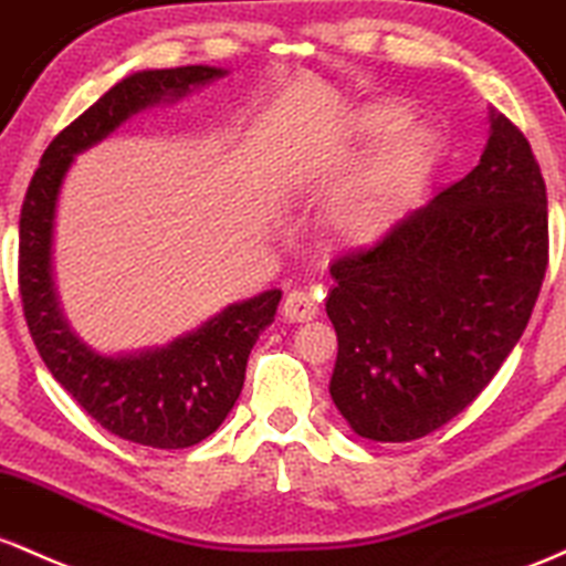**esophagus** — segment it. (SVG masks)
<instances>
[{"instance_id": "esophagus-1", "label": "esophagus", "mask_w": 566, "mask_h": 566, "mask_svg": "<svg viewBox=\"0 0 566 566\" xmlns=\"http://www.w3.org/2000/svg\"><path fill=\"white\" fill-rule=\"evenodd\" d=\"M317 315V302L315 296H310L307 291H291L283 302V317L291 323H304L313 321Z\"/></svg>"}]
</instances>
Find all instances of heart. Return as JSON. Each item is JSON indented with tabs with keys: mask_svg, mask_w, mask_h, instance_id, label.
Masks as SVG:
<instances>
[{
	"mask_svg": "<svg viewBox=\"0 0 566 566\" xmlns=\"http://www.w3.org/2000/svg\"><path fill=\"white\" fill-rule=\"evenodd\" d=\"M411 119L415 114L409 106L396 104V101H377V104L366 106L355 117L353 151H347L336 163H347L355 151H366L371 146L389 142L398 132L409 128ZM438 151L441 146L430 128H411L396 143L387 144L334 206V232L355 245H366L382 238L392 221L401 216L406 202L420 192L422 184L433 174Z\"/></svg>",
	"mask_w": 566,
	"mask_h": 566,
	"instance_id": "1",
	"label": "heart"
}]
</instances>
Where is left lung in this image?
Instances as JSON below:
<instances>
[{
	"instance_id": "left-lung-1",
	"label": "left lung",
	"mask_w": 566,
	"mask_h": 566,
	"mask_svg": "<svg viewBox=\"0 0 566 566\" xmlns=\"http://www.w3.org/2000/svg\"><path fill=\"white\" fill-rule=\"evenodd\" d=\"M548 270V198L524 133L492 114L481 163L332 264V398L358 436L454 420L522 339Z\"/></svg>"
}]
</instances>
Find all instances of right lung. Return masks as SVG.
Returning <instances> with one entry per match:
<instances>
[{
  "instance_id": "add662e5",
  "label": "right lung",
  "mask_w": 566,
  "mask_h": 566,
  "mask_svg": "<svg viewBox=\"0 0 566 566\" xmlns=\"http://www.w3.org/2000/svg\"><path fill=\"white\" fill-rule=\"evenodd\" d=\"M221 74L213 66H179L117 82L50 142L21 208L18 291L44 366L101 428L151 449L195 447L224 422L243 390L253 345L275 317L281 291L232 304L163 350L106 358L72 334L55 300L50 272L55 200L77 151L109 136L144 106L184 95Z\"/></svg>"
}]
</instances>
